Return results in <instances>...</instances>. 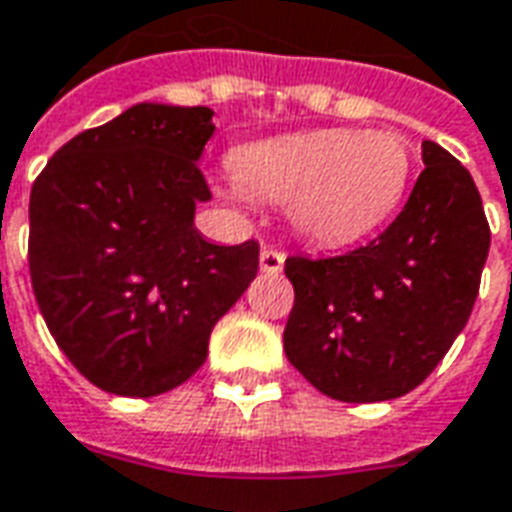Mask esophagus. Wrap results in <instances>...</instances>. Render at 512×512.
<instances>
[{
  "mask_svg": "<svg viewBox=\"0 0 512 512\" xmlns=\"http://www.w3.org/2000/svg\"><path fill=\"white\" fill-rule=\"evenodd\" d=\"M282 266H285V255L274 249V246H266L260 252V271L263 274H282Z\"/></svg>",
  "mask_w": 512,
  "mask_h": 512,
  "instance_id": "esophagus-1",
  "label": "esophagus"
}]
</instances>
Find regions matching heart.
Here are the masks:
<instances>
[{"instance_id":"obj_1","label":"heart","mask_w":512,"mask_h":512,"mask_svg":"<svg viewBox=\"0 0 512 512\" xmlns=\"http://www.w3.org/2000/svg\"><path fill=\"white\" fill-rule=\"evenodd\" d=\"M235 178L257 197L288 202L293 227L318 246H345L392 216L411 158L392 131L321 128L260 139L233 156Z\"/></svg>"}]
</instances>
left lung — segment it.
Listing matches in <instances>:
<instances>
[{
  "instance_id": "obj_1",
  "label": "left lung",
  "mask_w": 512,
  "mask_h": 512,
  "mask_svg": "<svg viewBox=\"0 0 512 512\" xmlns=\"http://www.w3.org/2000/svg\"><path fill=\"white\" fill-rule=\"evenodd\" d=\"M414 191L376 241L337 257H288L296 301L288 362L343 403L406 395L433 373L472 315L491 230L469 169L422 142Z\"/></svg>"
}]
</instances>
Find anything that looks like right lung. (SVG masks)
I'll return each mask as SVG.
<instances>
[{
    "label": "right lung",
    "mask_w": 512,
    "mask_h": 512,
    "mask_svg": "<svg viewBox=\"0 0 512 512\" xmlns=\"http://www.w3.org/2000/svg\"><path fill=\"white\" fill-rule=\"evenodd\" d=\"M208 106L136 104L62 145L29 197V277L62 354L98 389L164 395L208 356L257 274V241L211 244Z\"/></svg>",
    "instance_id": "1"
}]
</instances>
